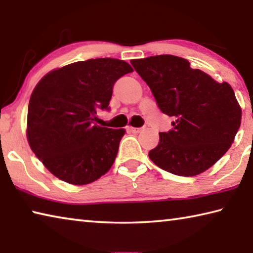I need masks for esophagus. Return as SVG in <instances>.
<instances>
[{
  "label": "esophagus",
  "instance_id": "34e87169",
  "mask_svg": "<svg viewBox=\"0 0 253 253\" xmlns=\"http://www.w3.org/2000/svg\"><path fill=\"white\" fill-rule=\"evenodd\" d=\"M127 130H129L131 132H139L142 130V128H136V127H131V126H128L127 127Z\"/></svg>",
  "mask_w": 253,
  "mask_h": 253
}]
</instances>
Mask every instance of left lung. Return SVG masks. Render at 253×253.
Listing matches in <instances>:
<instances>
[{
  "mask_svg": "<svg viewBox=\"0 0 253 253\" xmlns=\"http://www.w3.org/2000/svg\"><path fill=\"white\" fill-rule=\"evenodd\" d=\"M130 63L151 88L162 113L174 117L173 128L161 132L149 158L178 176H195L215 164L241 125V107L232 87L172 54Z\"/></svg>",
  "mask_w": 253,
  "mask_h": 253,
  "instance_id": "obj_1",
  "label": "left lung"
}]
</instances>
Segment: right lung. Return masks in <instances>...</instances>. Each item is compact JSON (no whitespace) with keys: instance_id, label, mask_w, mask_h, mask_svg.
Wrapping results in <instances>:
<instances>
[{"instance_id":"1","label":"right lung","mask_w":253,"mask_h":253,"mask_svg":"<svg viewBox=\"0 0 253 253\" xmlns=\"http://www.w3.org/2000/svg\"><path fill=\"white\" fill-rule=\"evenodd\" d=\"M132 68L124 60L89 59L52 70L34 88L28 109L30 147L54 176L84 185L108 172L125 129L95 124L109 109L114 84Z\"/></svg>"}]
</instances>
